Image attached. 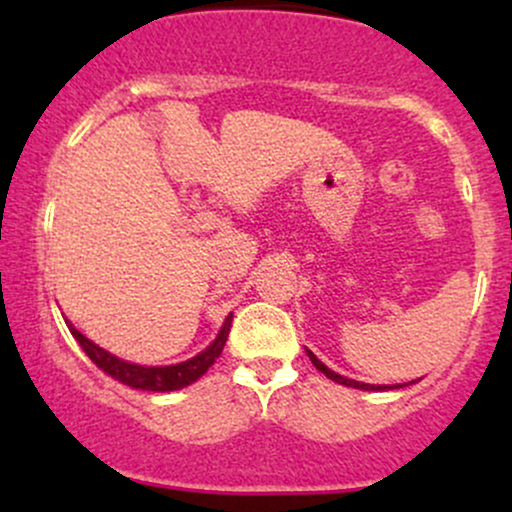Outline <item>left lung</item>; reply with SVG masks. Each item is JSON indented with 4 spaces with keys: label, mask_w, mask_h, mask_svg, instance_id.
Instances as JSON below:
<instances>
[{
    "label": "left lung",
    "mask_w": 512,
    "mask_h": 512,
    "mask_svg": "<svg viewBox=\"0 0 512 512\" xmlns=\"http://www.w3.org/2000/svg\"><path fill=\"white\" fill-rule=\"evenodd\" d=\"M308 356H310V361H313V366L320 370V373H325L327 378L330 380H334V383H339V385H346V387H356V390H385V387H375V385H366V383H356V380H349V378H344V375H339V373H334V370H330L325 366V363L320 361V358H317L313 351H308Z\"/></svg>",
    "instance_id": "1"
}]
</instances>
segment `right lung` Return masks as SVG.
I'll list each match as a JSON object with an SVG mask.
<instances>
[{
  "label": "right lung",
  "instance_id": "add662e5",
  "mask_svg": "<svg viewBox=\"0 0 512 512\" xmlns=\"http://www.w3.org/2000/svg\"><path fill=\"white\" fill-rule=\"evenodd\" d=\"M231 320H233V315H228L226 322H223L219 337H216L214 342H211V346H207V349L202 351V354H197L195 358H190V361H185V363H178V366H163V368L137 366V363L122 361V358L108 354V351L101 349V346L93 344L91 339H86L84 334H81L79 330H74L69 322L67 325H69V332L74 334L76 342L81 344V349L86 351V356L91 358V361L96 363L103 373H108L110 378L120 380L122 385L137 387V390L173 392V390H180V387L195 383V380L202 378V375L207 373L211 366H214L216 358L221 356L223 344H226L228 332H231Z\"/></svg>",
  "mask_w": 512,
  "mask_h": 512
}]
</instances>
